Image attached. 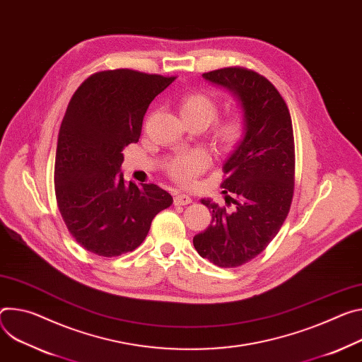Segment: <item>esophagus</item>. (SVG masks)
<instances>
[{"instance_id":"esophagus-1","label":"esophagus","mask_w":362,"mask_h":362,"mask_svg":"<svg viewBox=\"0 0 362 362\" xmlns=\"http://www.w3.org/2000/svg\"><path fill=\"white\" fill-rule=\"evenodd\" d=\"M173 202H175V205H180V206H183V205H189V204L192 202V199L189 198L187 194H182V193H177V194L175 196Z\"/></svg>"}]
</instances>
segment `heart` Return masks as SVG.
Masks as SVG:
<instances>
[{
  "instance_id": "obj_1",
  "label": "heart",
  "mask_w": 362,
  "mask_h": 362,
  "mask_svg": "<svg viewBox=\"0 0 362 362\" xmlns=\"http://www.w3.org/2000/svg\"><path fill=\"white\" fill-rule=\"evenodd\" d=\"M179 111L185 122L198 124L206 128L211 122V141L221 153L234 151L247 133V119L243 112L233 111L218 119L219 105L214 96L204 90L185 93L179 101ZM209 166V160L202 151H192L172 158L166 172L175 182L187 186Z\"/></svg>"
}]
</instances>
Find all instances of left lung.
Masks as SVG:
<instances>
[{"mask_svg":"<svg viewBox=\"0 0 362 362\" xmlns=\"http://www.w3.org/2000/svg\"><path fill=\"white\" fill-rule=\"evenodd\" d=\"M241 103L247 133L223 164L225 205L202 204L212 222L193 237L201 257L218 267H240L273 241L286 221L294 190V137L288 108L276 86L255 71L229 66L204 74Z\"/></svg>","mask_w":362,"mask_h":362,"instance_id":"8db88e82","label":"left lung"}]
</instances>
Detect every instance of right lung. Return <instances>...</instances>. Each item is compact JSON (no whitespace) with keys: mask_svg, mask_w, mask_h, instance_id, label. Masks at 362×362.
<instances>
[{"mask_svg":"<svg viewBox=\"0 0 362 362\" xmlns=\"http://www.w3.org/2000/svg\"><path fill=\"white\" fill-rule=\"evenodd\" d=\"M176 76L133 69L92 74L64 112L54 160V193L71 235L101 257L134 251L153 218L172 205L161 187L124 183L125 146L137 143L154 98Z\"/></svg>","mask_w":362,"mask_h":362,"instance_id":"1","label":"right lung"}]
</instances>
